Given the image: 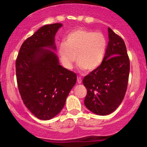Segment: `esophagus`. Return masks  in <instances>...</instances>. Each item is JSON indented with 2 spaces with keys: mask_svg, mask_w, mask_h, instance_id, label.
I'll use <instances>...</instances> for the list:
<instances>
[{
  "mask_svg": "<svg viewBox=\"0 0 147 147\" xmlns=\"http://www.w3.org/2000/svg\"><path fill=\"white\" fill-rule=\"evenodd\" d=\"M78 84H81L82 83V78H81V77H78Z\"/></svg>",
  "mask_w": 147,
  "mask_h": 147,
  "instance_id": "esophagus-1",
  "label": "esophagus"
}]
</instances>
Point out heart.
I'll list each match as a JSON object with an SVG mask.
<instances>
[{"label": "heart", "instance_id": "heart-1", "mask_svg": "<svg viewBox=\"0 0 147 147\" xmlns=\"http://www.w3.org/2000/svg\"><path fill=\"white\" fill-rule=\"evenodd\" d=\"M107 47V40L102 32L78 28L65 37L64 42L57 47V55L66 69H72L77 59L80 68L93 71L103 63Z\"/></svg>", "mask_w": 147, "mask_h": 147}]
</instances>
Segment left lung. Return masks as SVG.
<instances>
[{
    "instance_id": "obj_1",
    "label": "left lung",
    "mask_w": 147,
    "mask_h": 147,
    "mask_svg": "<svg viewBox=\"0 0 147 147\" xmlns=\"http://www.w3.org/2000/svg\"><path fill=\"white\" fill-rule=\"evenodd\" d=\"M109 42L102 64L83 79L87 89L84 105L93 113L107 115L122 102L127 91L130 63L125 43L108 28Z\"/></svg>"
}]
</instances>
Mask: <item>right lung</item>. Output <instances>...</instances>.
<instances>
[{
	"label": "right lung",
	"mask_w": 147,
	"mask_h": 147,
	"mask_svg": "<svg viewBox=\"0 0 147 147\" xmlns=\"http://www.w3.org/2000/svg\"><path fill=\"white\" fill-rule=\"evenodd\" d=\"M61 23L40 28L21 45L16 62L18 87L23 103L37 118L49 120L65 106L75 84V72L62 67L55 36Z\"/></svg>",
	"instance_id": "obj_1"
}]
</instances>
